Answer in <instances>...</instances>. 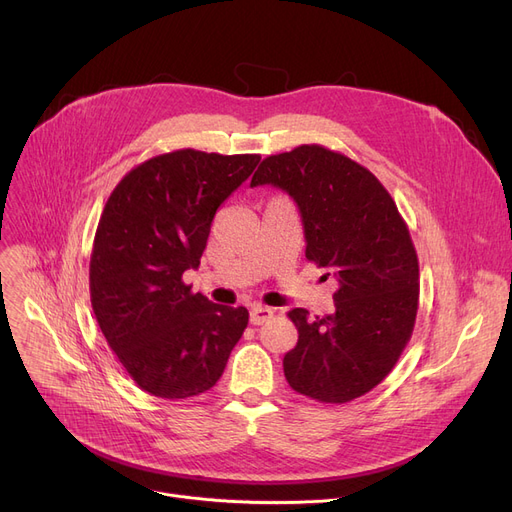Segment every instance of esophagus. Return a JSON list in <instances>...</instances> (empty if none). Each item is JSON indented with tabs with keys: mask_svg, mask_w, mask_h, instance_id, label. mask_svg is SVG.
I'll list each match as a JSON object with an SVG mask.
<instances>
[{
	"mask_svg": "<svg viewBox=\"0 0 512 512\" xmlns=\"http://www.w3.org/2000/svg\"><path fill=\"white\" fill-rule=\"evenodd\" d=\"M272 315H274V309L272 307H263V305H255L249 311V319H251L253 326L265 324V321L272 319Z\"/></svg>",
	"mask_w": 512,
	"mask_h": 512,
	"instance_id": "34e87169",
	"label": "esophagus"
}]
</instances>
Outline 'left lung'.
I'll list each match as a JSON object with an SVG mask.
<instances>
[{
    "label": "left lung",
    "instance_id": "left-lung-1",
    "mask_svg": "<svg viewBox=\"0 0 512 512\" xmlns=\"http://www.w3.org/2000/svg\"><path fill=\"white\" fill-rule=\"evenodd\" d=\"M272 184L297 203L305 257L338 282L336 311L288 317L299 342L284 355L292 390L342 405L378 386L413 334L419 261L394 199L367 168L321 145L261 161L251 186Z\"/></svg>",
    "mask_w": 512,
    "mask_h": 512
}]
</instances>
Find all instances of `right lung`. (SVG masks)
Returning a JSON list of instances; mask_svg holds the SVG:
<instances>
[{"mask_svg": "<svg viewBox=\"0 0 512 512\" xmlns=\"http://www.w3.org/2000/svg\"><path fill=\"white\" fill-rule=\"evenodd\" d=\"M259 155L180 149L130 170L105 203L89 267L97 324L141 390L191 398L222 378L249 324L182 282L197 270L213 215Z\"/></svg>", "mask_w": 512, "mask_h": 512, "instance_id": "obj_1", "label": "right lung"}]
</instances>
